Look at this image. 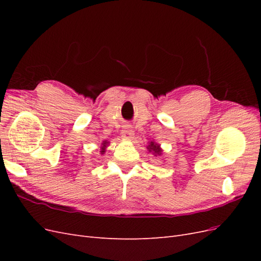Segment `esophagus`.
Masks as SVG:
<instances>
[{"label": "esophagus", "instance_id": "34e87169", "mask_svg": "<svg viewBox=\"0 0 261 261\" xmlns=\"http://www.w3.org/2000/svg\"><path fill=\"white\" fill-rule=\"evenodd\" d=\"M134 136V130L129 127L128 125H125L124 128L122 130V137L126 140H130Z\"/></svg>", "mask_w": 261, "mask_h": 261}]
</instances>
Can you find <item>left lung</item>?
<instances>
[{
  "label": "left lung",
  "mask_w": 261,
  "mask_h": 261,
  "mask_svg": "<svg viewBox=\"0 0 261 261\" xmlns=\"http://www.w3.org/2000/svg\"><path fill=\"white\" fill-rule=\"evenodd\" d=\"M147 149H148L149 152H152V154L154 156H161V154L163 152L161 146L159 144H156L155 141H149Z\"/></svg>",
  "instance_id": "obj_1"
}]
</instances>
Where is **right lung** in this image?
Masks as SVG:
<instances>
[{
    "mask_svg": "<svg viewBox=\"0 0 261 261\" xmlns=\"http://www.w3.org/2000/svg\"><path fill=\"white\" fill-rule=\"evenodd\" d=\"M109 145H110V141L109 140H103V141H102L101 145H100V153L101 154H105L106 150H107Z\"/></svg>",
    "mask_w": 261,
    "mask_h": 261,
    "instance_id": "add662e5",
    "label": "right lung"
}]
</instances>
